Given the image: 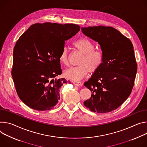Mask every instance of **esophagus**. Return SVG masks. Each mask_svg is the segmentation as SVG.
I'll list each match as a JSON object with an SVG mask.
<instances>
[{"label":"esophagus","mask_w":147,"mask_h":147,"mask_svg":"<svg viewBox=\"0 0 147 147\" xmlns=\"http://www.w3.org/2000/svg\"><path fill=\"white\" fill-rule=\"evenodd\" d=\"M74 84L76 86H81V85H82V83L79 82V81H77V80L74 81Z\"/></svg>","instance_id":"1"}]
</instances>
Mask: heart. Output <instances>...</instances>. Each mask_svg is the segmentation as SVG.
<instances>
[{
  "instance_id": "1",
  "label": "heart",
  "mask_w": 147,
  "mask_h": 147,
  "mask_svg": "<svg viewBox=\"0 0 147 147\" xmlns=\"http://www.w3.org/2000/svg\"><path fill=\"white\" fill-rule=\"evenodd\" d=\"M73 45L82 54V56L78 61L79 65L65 70L64 75L67 78L78 80L85 76L89 72L92 73L98 70L103 63L104 57L102 51L94 49V44L87 38L78 39ZM59 59L64 65L69 64V52L66 47L62 48Z\"/></svg>"
}]
</instances>
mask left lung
<instances>
[{"instance_id":"obj_1","label":"left lung","mask_w":147,"mask_h":147,"mask_svg":"<svg viewBox=\"0 0 147 147\" xmlns=\"http://www.w3.org/2000/svg\"><path fill=\"white\" fill-rule=\"evenodd\" d=\"M81 30L100 44L104 57L100 67L84 84L92 92L84 105L98 113L111 111L125 102L134 86L137 63L133 44L111 27L99 26Z\"/></svg>"}]
</instances>
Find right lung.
Instances as JSON below:
<instances>
[{
	"label": "right lung",
	"mask_w": 147,
	"mask_h": 147,
	"mask_svg": "<svg viewBox=\"0 0 147 147\" xmlns=\"http://www.w3.org/2000/svg\"><path fill=\"white\" fill-rule=\"evenodd\" d=\"M80 28L75 24L36 23L16 42L11 75L19 98L30 108L49 110L58 103L59 88L70 84L63 78L54 79L62 74L59 56L65 41Z\"/></svg>",
	"instance_id": "add662e5"
}]
</instances>
